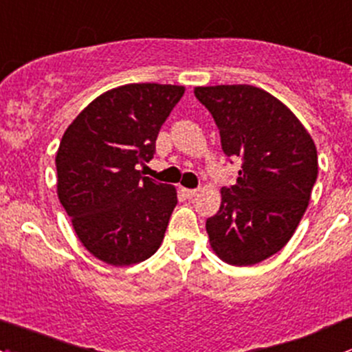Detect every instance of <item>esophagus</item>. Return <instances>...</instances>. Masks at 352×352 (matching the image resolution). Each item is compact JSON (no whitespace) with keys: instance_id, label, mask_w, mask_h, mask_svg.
<instances>
[{"instance_id":"esophagus-1","label":"esophagus","mask_w":352,"mask_h":352,"mask_svg":"<svg viewBox=\"0 0 352 352\" xmlns=\"http://www.w3.org/2000/svg\"><path fill=\"white\" fill-rule=\"evenodd\" d=\"M183 193L186 195L188 198H193V197H197L198 190H186V188H184V190H183Z\"/></svg>"}]
</instances>
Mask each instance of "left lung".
<instances>
[{"label": "left lung", "mask_w": 352, "mask_h": 352, "mask_svg": "<svg viewBox=\"0 0 352 352\" xmlns=\"http://www.w3.org/2000/svg\"><path fill=\"white\" fill-rule=\"evenodd\" d=\"M195 96L220 130L227 157H241L237 181L222 188L206 220L210 245L232 266H252L292 239L318 173L310 133L278 98L249 85L198 86Z\"/></svg>", "instance_id": "8db88e82"}]
</instances>
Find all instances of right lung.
I'll return each mask as SVG.
<instances>
[{
  "label": "right lung",
  "instance_id": "right-lung-1",
  "mask_svg": "<svg viewBox=\"0 0 352 352\" xmlns=\"http://www.w3.org/2000/svg\"><path fill=\"white\" fill-rule=\"evenodd\" d=\"M183 86L133 82L93 100L64 132L56 155L57 197L81 244L103 263L130 266L161 245L177 197L142 176Z\"/></svg>",
  "mask_w": 352,
  "mask_h": 352
}]
</instances>
